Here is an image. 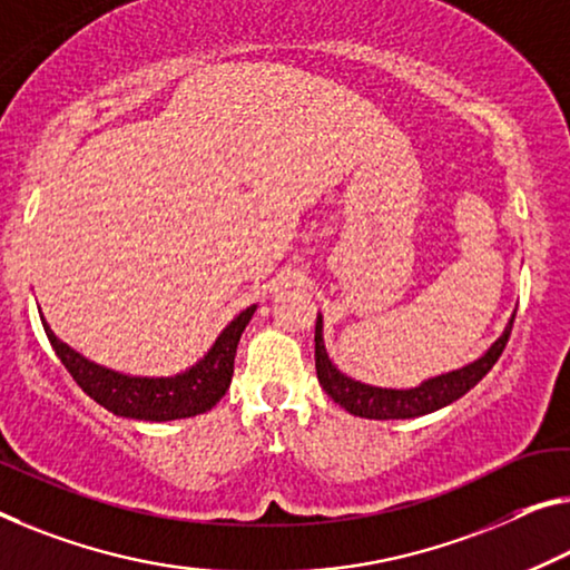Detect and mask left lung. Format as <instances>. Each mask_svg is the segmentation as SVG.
Segmentation results:
<instances>
[{"label":"left lung","mask_w":570,"mask_h":570,"mask_svg":"<svg viewBox=\"0 0 570 570\" xmlns=\"http://www.w3.org/2000/svg\"><path fill=\"white\" fill-rule=\"evenodd\" d=\"M514 313L507 321L502 336L484 354L474 358V362L463 364L459 370L428 376V380L415 384V387L400 390L376 387V384H366L341 372L328 358L326 344H323V315L318 313V318H315V372H318V382L326 390V395L352 415L370 420H405L435 413V410L451 405V402L466 395L471 387H476L481 376L497 364V358L502 356L507 346V338L512 334Z\"/></svg>","instance_id":"obj_1"}]
</instances>
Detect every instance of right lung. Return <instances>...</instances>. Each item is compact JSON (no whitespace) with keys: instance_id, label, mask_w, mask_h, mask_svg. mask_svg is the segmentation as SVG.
I'll return each instance as SVG.
<instances>
[{"instance_id":"1","label":"right lung","mask_w":570,"mask_h":570,"mask_svg":"<svg viewBox=\"0 0 570 570\" xmlns=\"http://www.w3.org/2000/svg\"><path fill=\"white\" fill-rule=\"evenodd\" d=\"M40 311V308H38ZM257 305H249L216 336L212 348L186 372L173 376H139L125 374L109 366L96 364L76 348L56 336L48 326L46 315H40L50 346L86 395L107 407L109 413L129 420H150V423H168V420L194 417L212 410L226 395L234 374V356L247 323L255 315Z\"/></svg>"}]
</instances>
